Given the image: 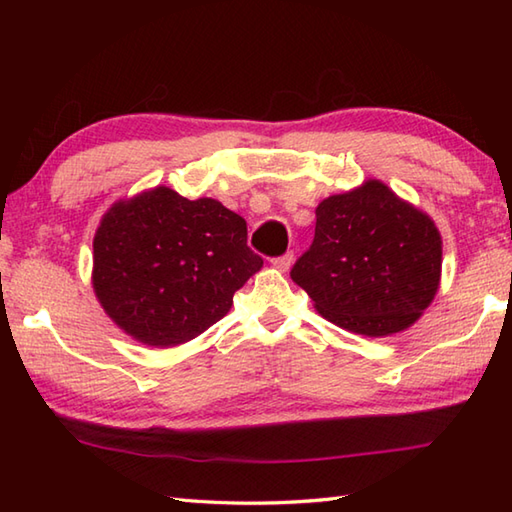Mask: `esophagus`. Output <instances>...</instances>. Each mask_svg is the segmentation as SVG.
<instances>
[{"mask_svg": "<svg viewBox=\"0 0 512 512\" xmlns=\"http://www.w3.org/2000/svg\"><path fill=\"white\" fill-rule=\"evenodd\" d=\"M292 262H295V255L286 253V255H281V257H275V259H273V266H275L277 270H281V273H286V270L292 266Z\"/></svg>", "mask_w": 512, "mask_h": 512, "instance_id": "34e87169", "label": "esophagus"}]
</instances>
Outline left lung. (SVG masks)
I'll return each mask as SVG.
<instances>
[{
    "mask_svg": "<svg viewBox=\"0 0 512 512\" xmlns=\"http://www.w3.org/2000/svg\"><path fill=\"white\" fill-rule=\"evenodd\" d=\"M440 270L442 237L431 217L367 180L317 206L314 239L290 277L339 328L387 336L429 308Z\"/></svg>",
    "mask_w": 512,
    "mask_h": 512,
    "instance_id": "obj_1",
    "label": "left lung"
}]
</instances>
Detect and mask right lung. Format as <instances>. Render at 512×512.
I'll use <instances>...</instances> for the list:
<instances>
[{
  "label": "right lung",
  "instance_id": "1",
  "mask_svg": "<svg viewBox=\"0 0 512 512\" xmlns=\"http://www.w3.org/2000/svg\"><path fill=\"white\" fill-rule=\"evenodd\" d=\"M262 266L246 244L242 215L156 187L103 215L92 286L107 317L132 339L171 347L220 321Z\"/></svg>",
  "mask_w": 512,
  "mask_h": 512
}]
</instances>
